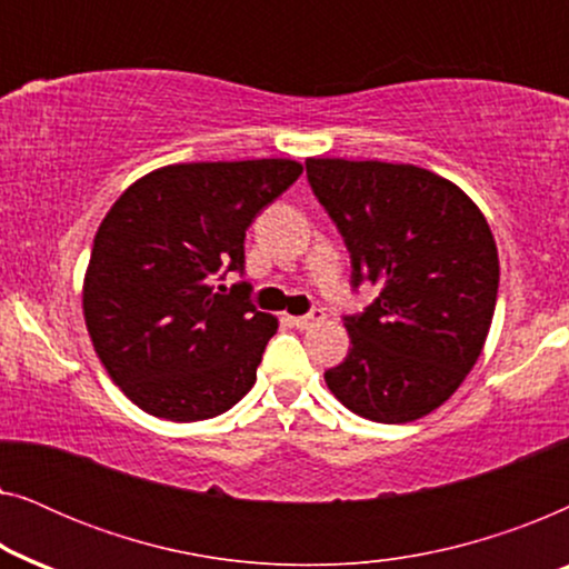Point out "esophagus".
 <instances>
[{
	"instance_id": "esophagus-1",
	"label": "esophagus",
	"mask_w": 569,
	"mask_h": 569,
	"mask_svg": "<svg viewBox=\"0 0 569 569\" xmlns=\"http://www.w3.org/2000/svg\"><path fill=\"white\" fill-rule=\"evenodd\" d=\"M326 318V313L323 310H310V313H306V316H295L292 318V326H298L300 331H306V329H310V326H316V323H321Z\"/></svg>"
}]
</instances>
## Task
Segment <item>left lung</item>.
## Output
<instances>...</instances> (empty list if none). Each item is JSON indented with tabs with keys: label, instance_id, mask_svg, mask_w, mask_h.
<instances>
[{
	"label": "left lung",
	"instance_id": "8db88e82",
	"mask_svg": "<svg viewBox=\"0 0 569 569\" xmlns=\"http://www.w3.org/2000/svg\"><path fill=\"white\" fill-rule=\"evenodd\" d=\"M306 170L345 238L352 287H378L345 318L352 347L326 386L372 422H415L456 393L485 347L500 284L492 230L432 170L345 158H308Z\"/></svg>",
	"mask_w": 569,
	"mask_h": 569
}]
</instances>
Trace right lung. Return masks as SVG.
Instances as JSON below:
<instances>
[{
  "instance_id": "right-lung-1",
  "label": "right lung",
  "mask_w": 569,
  "mask_h": 569,
  "mask_svg": "<svg viewBox=\"0 0 569 569\" xmlns=\"http://www.w3.org/2000/svg\"><path fill=\"white\" fill-rule=\"evenodd\" d=\"M295 160L152 170L100 222L82 287L92 347L139 409L170 422L228 411L256 383L277 318L248 300L246 230L298 181Z\"/></svg>"
}]
</instances>
